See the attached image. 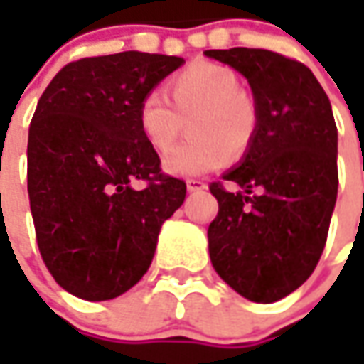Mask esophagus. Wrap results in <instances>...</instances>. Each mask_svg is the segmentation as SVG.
Listing matches in <instances>:
<instances>
[{
    "instance_id": "34e87169",
    "label": "esophagus",
    "mask_w": 364,
    "mask_h": 364,
    "mask_svg": "<svg viewBox=\"0 0 364 364\" xmlns=\"http://www.w3.org/2000/svg\"><path fill=\"white\" fill-rule=\"evenodd\" d=\"M186 188H188V192H198V190L206 188V184L198 178H190V180H186Z\"/></svg>"
}]
</instances>
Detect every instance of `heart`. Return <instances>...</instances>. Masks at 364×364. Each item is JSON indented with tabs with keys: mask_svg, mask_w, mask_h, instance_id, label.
<instances>
[{
	"mask_svg": "<svg viewBox=\"0 0 364 364\" xmlns=\"http://www.w3.org/2000/svg\"><path fill=\"white\" fill-rule=\"evenodd\" d=\"M168 97L149 91L137 109L139 132L156 151L174 146L190 121V141L172 149L164 170L176 178H194L223 168L253 144L259 113L255 101L241 91L239 77L217 63H194L168 82Z\"/></svg>",
	"mask_w": 364,
	"mask_h": 364,
	"instance_id": "heart-1",
	"label": "heart"
}]
</instances>
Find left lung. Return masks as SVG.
Segmentation results:
<instances>
[{
  "label": "left lung",
  "mask_w": 364,
  "mask_h": 364,
  "mask_svg": "<svg viewBox=\"0 0 364 364\" xmlns=\"http://www.w3.org/2000/svg\"><path fill=\"white\" fill-rule=\"evenodd\" d=\"M241 73L257 105L253 144L213 182L218 215L208 227L215 272L257 304L286 298L312 275L328 237L338 192V132L328 97L312 70L261 48L206 50Z\"/></svg>",
  "instance_id": "1"
}]
</instances>
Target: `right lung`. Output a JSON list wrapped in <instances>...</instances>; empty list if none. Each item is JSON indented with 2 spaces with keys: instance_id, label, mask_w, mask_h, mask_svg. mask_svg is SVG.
Returning <instances> with one entry per match:
<instances>
[{
  "instance_id": "1",
  "label": "right lung",
  "mask_w": 364,
  "mask_h": 364,
  "mask_svg": "<svg viewBox=\"0 0 364 364\" xmlns=\"http://www.w3.org/2000/svg\"><path fill=\"white\" fill-rule=\"evenodd\" d=\"M182 64L135 50L80 58L38 101L28 133L36 241L56 284L77 298L113 300L135 286L164 220L186 198V182L161 172L137 123L141 99Z\"/></svg>"
}]
</instances>
